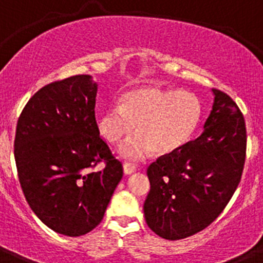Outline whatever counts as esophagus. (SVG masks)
Listing matches in <instances>:
<instances>
[{"mask_svg":"<svg viewBox=\"0 0 263 263\" xmlns=\"http://www.w3.org/2000/svg\"><path fill=\"white\" fill-rule=\"evenodd\" d=\"M137 170V166L133 163H129V162H126V163L124 164V173L125 175H132L133 173H136Z\"/></svg>","mask_w":263,"mask_h":263,"instance_id":"obj_1","label":"esophagus"}]
</instances>
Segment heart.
I'll return each instance as SVG.
<instances>
[{"label": "heart", "instance_id": "heart-1", "mask_svg": "<svg viewBox=\"0 0 263 263\" xmlns=\"http://www.w3.org/2000/svg\"><path fill=\"white\" fill-rule=\"evenodd\" d=\"M201 117V104L195 95L179 89L145 87L121 96L120 105H110L97 118L100 134L117 145L137 125L138 134L120 148L127 159H142L150 152L166 155L191 138Z\"/></svg>", "mask_w": 263, "mask_h": 263}]
</instances>
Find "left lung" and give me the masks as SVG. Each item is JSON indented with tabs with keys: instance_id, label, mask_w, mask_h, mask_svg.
Listing matches in <instances>:
<instances>
[{
	"instance_id": "obj_1",
	"label": "left lung",
	"mask_w": 263,
	"mask_h": 263,
	"mask_svg": "<svg viewBox=\"0 0 263 263\" xmlns=\"http://www.w3.org/2000/svg\"><path fill=\"white\" fill-rule=\"evenodd\" d=\"M212 92L215 101L200 137L159 157L147 168L146 222L166 240H182L212 224L241 180L246 157L245 120L227 93Z\"/></svg>"
}]
</instances>
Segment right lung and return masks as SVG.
Wrapping results in <instances>:
<instances>
[{"mask_svg": "<svg viewBox=\"0 0 263 263\" xmlns=\"http://www.w3.org/2000/svg\"><path fill=\"white\" fill-rule=\"evenodd\" d=\"M96 95L89 75L53 81L18 118L14 158L23 195L39 220L64 236H83L101 222L124 175L100 137ZM99 163L104 167L95 170Z\"/></svg>", "mask_w": 263, "mask_h": 263, "instance_id": "add662e5", "label": "right lung"}]
</instances>
